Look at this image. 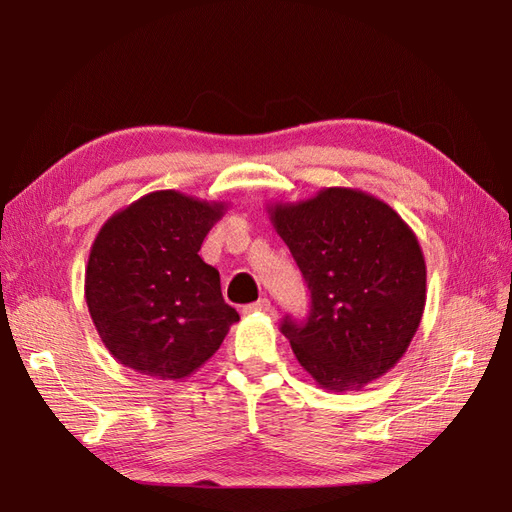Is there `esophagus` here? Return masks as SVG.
Returning <instances> with one entry per match:
<instances>
[{"label":"esophagus","mask_w":512,"mask_h":512,"mask_svg":"<svg viewBox=\"0 0 512 512\" xmlns=\"http://www.w3.org/2000/svg\"><path fill=\"white\" fill-rule=\"evenodd\" d=\"M271 301L269 299H258L256 303H250L243 307V314H260V312H269Z\"/></svg>","instance_id":"1"}]
</instances>
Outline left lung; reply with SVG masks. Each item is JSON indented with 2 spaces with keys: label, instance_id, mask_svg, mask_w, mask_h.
I'll return each mask as SVG.
<instances>
[{
  "label": "left lung",
  "instance_id": "left-lung-1",
  "mask_svg": "<svg viewBox=\"0 0 512 512\" xmlns=\"http://www.w3.org/2000/svg\"><path fill=\"white\" fill-rule=\"evenodd\" d=\"M269 215L312 294L305 322H282L301 367L333 393L384 376L425 309L427 269L412 228L384 200L352 188L275 203Z\"/></svg>",
  "mask_w": 512,
  "mask_h": 512
}]
</instances>
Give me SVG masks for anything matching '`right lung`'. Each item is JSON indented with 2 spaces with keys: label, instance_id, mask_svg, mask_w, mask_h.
<instances>
[{
  "label": "right lung",
  "instance_id": "add662e5",
  "mask_svg": "<svg viewBox=\"0 0 512 512\" xmlns=\"http://www.w3.org/2000/svg\"><path fill=\"white\" fill-rule=\"evenodd\" d=\"M224 211L226 203L160 190L104 222L89 252L85 301L121 365L183 380L218 352L239 314L198 250Z\"/></svg>",
  "mask_w": 512,
  "mask_h": 512
}]
</instances>
